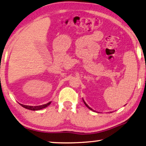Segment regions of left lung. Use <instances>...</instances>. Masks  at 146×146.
I'll return each instance as SVG.
<instances>
[{"label": "left lung", "mask_w": 146, "mask_h": 146, "mask_svg": "<svg viewBox=\"0 0 146 146\" xmlns=\"http://www.w3.org/2000/svg\"><path fill=\"white\" fill-rule=\"evenodd\" d=\"M82 100H83V99H82ZM83 102H84V104H85V106H86V107H87V108H88V109H90V110H92V111H93V110H92V108H90V107H89V106H88V105H87V104H86V102H84V100H83Z\"/></svg>", "instance_id": "8db88e82"}]
</instances>
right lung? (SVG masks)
<instances>
[{"label": "right lung", "instance_id": "add662e5", "mask_svg": "<svg viewBox=\"0 0 146 146\" xmlns=\"http://www.w3.org/2000/svg\"><path fill=\"white\" fill-rule=\"evenodd\" d=\"M50 104H51V102H49V103L44 104V105L38 106H29L22 105V104H21V106H22V107H23L25 109H27V110H33V111H38V110H42V109H44L45 108L48 107V106Z\"/></svg>", "mask_w": 146, "mask_h": 146}]
</instances>
